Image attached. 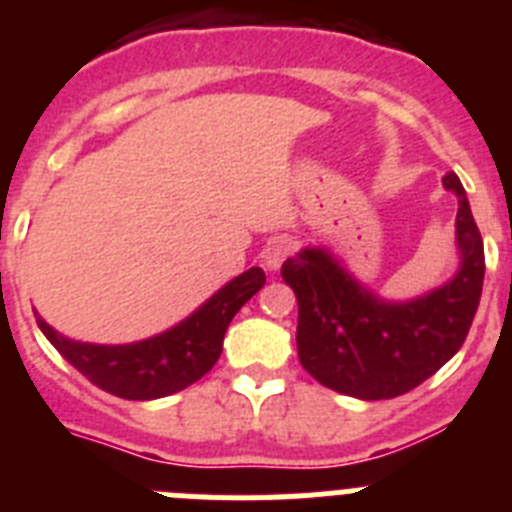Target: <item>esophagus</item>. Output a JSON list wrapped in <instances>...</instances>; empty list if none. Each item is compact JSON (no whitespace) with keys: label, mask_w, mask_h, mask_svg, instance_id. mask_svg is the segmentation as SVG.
<instances>
[{"label":"esophagus","mask_w":512,"mask_h":512,"mask_svg":"<svg viewBox=\"0 0 512 512\" xmlns=\"http://www.w3.org/2000/svg\"><path fill=\"white\" fill-rule=\"evenodd\" d=\"M289 256H292V241H289V238H284V235H279V238H271V241L266 243L264 264L269 266V269H279V266H282Z\"/></svg>","instance_id":"esophagus-1"}]
</instances>
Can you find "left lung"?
Returning a JSON list of instances; mask_svg holds the SVG:
<instances>
[{"label": "left lung", "mask_w": 512, "mask_h": 512, "mask_svg": "<svg viewBox=\"0 0 512 512\" xmlns=\"http://www.w3.org/2000/svg\"><path fill=\"white\" fill-rule=\"evenodd\" d=\"M443 187L459 200L461 266L451 282L418 300H379L325 248H305L282 264L300 307V364L323 387L359 400H390L436 374L461 348L482 297L485 246L454 171L443 176Z\"/></svg>", "instance_id": "1"}]
</instances>
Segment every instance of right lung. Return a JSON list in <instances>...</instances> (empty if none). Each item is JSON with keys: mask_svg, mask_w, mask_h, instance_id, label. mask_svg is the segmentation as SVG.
Instances as JSON below:
<instances>
[{"mask_svg": "<svg viewBox=\"0 0 512 512\" xmlns=\"http://www.w3.org/2000/svg\"><path fill=\"white\" fill-rule=\"evenodd\" d=\"M266 282V274L253 266L241 277L217 289L187 320L166 333L128 343V346H99L61 336L38 315L45 338L58 354L76 366L99 390L122 400H156L174 395L210 372L223 351V338L235 312L241 310Z\"/></svg>", "mask_w": 512, "mask_h": 512, "instance_id": "add662e5", "label": "right lung"}]
</instances>
